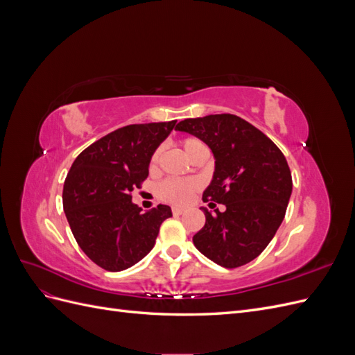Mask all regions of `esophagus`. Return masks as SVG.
<instances>
[{
    "label": "esophagus",
    "instance_id": "obj_1",
    "mask_svg": "<svg viewBox=\"0 0 355 355\" xmlns=\"http://www.w3.org/2000/svg\"><path fill=\"white\" fill-rule=\"evenodd\" d=\"M184 211H185V209H182V207H173V209H171V213H173L175 216H178V214H182Z\"/></svg>",
    "mask_w": 355,
    "mask_h": 355
}]
</instances>
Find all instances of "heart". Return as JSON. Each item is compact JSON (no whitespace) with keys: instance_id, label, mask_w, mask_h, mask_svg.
Masks as SVG:
<instances>
[{"instance_id":"obj_1","label":"heart","mask_w":355,"mask_h":355,"mask_svg":"<svg viewBox=\"0 0 355 355\" xmlns=\"http://www.w3.org/2000/svg\"><path fill=\"white\" fill-rule=\"evenodd\" d=\"M180 145L189 158L200 153L201 149H207L206 145L197 137H185L184 141L180 142ZM158 157L159 151H155L151 157V163H149L151 168H155L158 163ZM198 188L200 182L197 179H166L158 185L157 196L163 201L176 204V206H184V204H187L192 198V196H194V192Z\"/></svg>"}]
</instances>
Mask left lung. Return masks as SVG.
Segmentation results:
<instances>
[{"label": "left lung", "mask_w": 355, "mask_h": 355, "mask_svg": "<svg viewBox=\"0 0 355 355\" xmlns=\"http://www.w3.org/2000/svg\"><path fill=\"white\" fill-rule=\"evenodd\" d=\"M176 130L194 135L214 157V173L202 194L206 223L194 245L223 268L249 263L270 244L292 196V173L278 146L254 125L232 114L187 118Z\"/></svg>", "instance_id": "8db88e82"}]
</instances>
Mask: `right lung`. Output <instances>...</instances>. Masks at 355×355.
I'll list each match as a JSON object with an SVG mask.
<instances>
[{
	"label": "right lung",
	"mask_w": 355,
	"mask_h": 355,
	"mask_svg": "<svg viewBox=\"0 0 355 355\" xmlns=\"http://www.w3.org/2000/svg\"><path fill=\"white\" fill-rule=\"evenodd\" d=\"M167 123L130 124L103 136L75 158L63 185V210L81 250L106 271L133 266L153 250L171 209L158 204L142 213L132 191L148 178Z\"/></svg>",
	"instance_id": "obj_1"
}]
</instances>
